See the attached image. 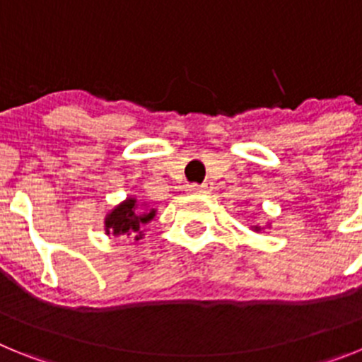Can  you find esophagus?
<instances>
[{"instance_id":"1","label":"esophagus","mask_w":362,"mask_h":362,"mask_svg":"<svg viewBox=\"0 0 362 362\" xmlns=\"http://www.w3.org/2000/svg\"><path fill=\"white\" fill-rule=\"evenodd\" d=\"M212 190L209 183H203V185H192V187L187 188L188 194H194V196H201V194H209Z\"/></svg>"}]
</instances>
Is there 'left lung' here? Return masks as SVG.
I'll use <instances>...</instances> for the list:
<instances>
[{"instance_id":"left-lung-1","label":"left lung","mask_w":362,"mask_h":362,"mask_svg":"<svg viewBox=\"0 0 362 362\" xmlns=\"http://www.w3.org/2000/svg\"><path fill=\"white\" fill-rule=\"evenodd\" d=\"M270 226H272V225H270V223H268V225H267V226H259V225H252V226H250V230H254V232L261 233V232H263V230H264V228H270Z\"/></svg>"}]
</instances>
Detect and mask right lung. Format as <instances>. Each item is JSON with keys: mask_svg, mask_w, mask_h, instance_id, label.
Returning <instances> with one entry per match:
<instances>
[{"mask_svg": "<svg viewBox=\"0 0 362 362\" xmlns=\"http://www.w3.org/2000/svg\"><path fill=\"white\" fill-rule=\"evenodd\" d=\"M156 214L158 210L150 209L148 203H143L136 196H129L105 216V233L139 241L145 238V226L152 223Z\"/></svg>", "mask_w": 362, "mask_h": 362, "instance_id": "right-lung-1", "label": "right lung"}]
</instances>
